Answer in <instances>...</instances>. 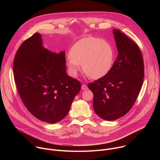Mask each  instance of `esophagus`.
Masks as SVG:
<instances>
[{
  "label": "esophagus",
  "instance_id": "1",
  "mask_svg": "<svg viewBox=\"0 0 160 160\" xmlns=\"http://www.w3.org/2000/svg\"><path fill=\"white\" fill-rule=\"evenodd\" d=\"M82 90H87V88H88V87H87V86L86 85H85V84H83L82 85Z\"/></svg>",
  "mask_w": 160,
  "mask_h": 160
}]
</instances>
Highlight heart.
I'll return each instance as SVG.
<instances>
[{
    "label": "heart",
    "instance_id": "b5f03b06",
    "mask_svg": "<svg viewBox=\"0 0 160 160\" xmlns=\"http://www.w3.org/2000/svg\"><path fill=\"white\" fill-rule=\"evenodd\" d=\"M115 51L106 40L87 37L77 41L70 50L66 63L70 74L76 77L82 64L85 73L98 80L107 75L113 65Z\"/></svg>",
    "mask_w": 160,
    "mask_h": 160
}]
</instances>
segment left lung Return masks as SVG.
Returning <instances> with one entry per match:
<instances>
[{"label":"left lung","mask_w":160,"mask_h":160,"mask_svg":"<svg viewBox=\"0 0 160 160\" xmlns=\"http://www.w3.org/2000/svg\"><path fill=\"white\" fill-rule=\"evenodd\" d=\"M118 55L104 77L90 83L93 108L103 120L118 119L130 110L141 91L144 77L142 53L135 42L120 30L113 29Z\"/></svg>","instance_id":"1"}]
</instances>
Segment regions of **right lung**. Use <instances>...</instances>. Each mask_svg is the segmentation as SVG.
Listing matches in <instances>:
<instances>
[{"mask_svg":"<svg viewBox=\"0 0 160 160\" xmlns=\"http://www.w3.org/2000/svg\"><path fill=\"white\" fill-rule=\"evenodd\" d=\"M65 52H52L43 48L35 33L19 48L13 62L18 92L28 110L49 123L62 120L69 112L80 82L66 73Z\"/></svg>","mask_w":160,"mask_h":160,"instance_id":"right-lung-1","label":"right lung"}]
</instances>
